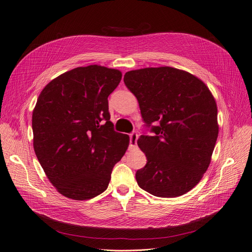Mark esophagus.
Masks as SVG:
<instances>
[{"mask_svg": "<svg viewBox=\"0 0 252 252\" xmlns=\"http://www.w3.org/2000/svg\"><path fill=\"white\" fill-rule=\"evenodd\" d=\"M137 141H138V134L133 132L129 134V146L130 147H136L137 146Z\"/></svg>", "mask_w": 252, "mask_h": 252, "instance_id": "1", "label": "esophagus"}]
</instances>
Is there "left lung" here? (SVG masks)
Masks as SVG:
<instances>
[{
	"instance_id": "left-lung-1",
	"label": "left lung",
	"mask_w": 252,
	"mask_h": 252,
	"mask_svg": "<svg viewBox=\"0 0 252 252\" xmlns=\"http://www.w3.org/2000/svg\"><path fill=\"white\" fill-rule=\"evenodd\" d=\"M124 81L155 134L137 142L147 158L136 172L138 185L159 198L187 193L211 161L218 136L214 96L198 77L172 67L128 71Z\"/></svg>"
}]
</instances>
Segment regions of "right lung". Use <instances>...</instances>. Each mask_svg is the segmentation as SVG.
I'll use <instances>...</instances> for the list:
<instances>
[{
	"label": "right lung",
	"instance_id": "add662e5",
	"mask_svg": "<svg viewBox=\"0 0 252 252\" xmlns=\"http://www.w3.org/2000/svg\"><path fill=\"white\" fill-rule=\"evenodd\" d=\"M122 72L97 64L51 80L32 111L34 150L47 178L67 198L90 200L105 191L129 138L114 130L108 96Z\"/></svg>",
	"mask_w": 252,
	"mask_h": 252
}]
</instances>
